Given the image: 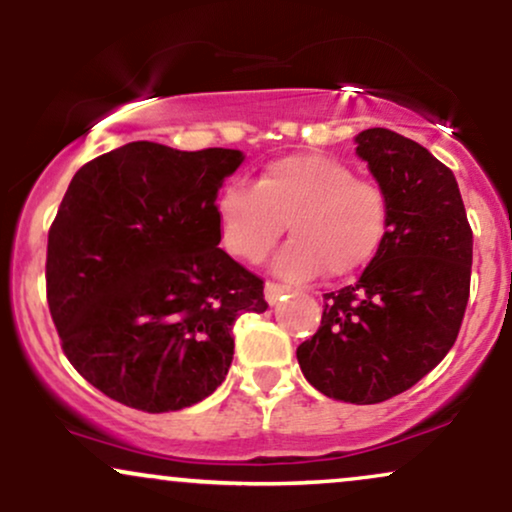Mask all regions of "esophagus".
<instances>
[{
  "instance_id": "34e87169",
  "label": "esophagus",
  "mask_w": 512,
  "mask_h": 512,
  "mask_svg": "<svg viewBox=\"0 0 512 512\" xmlns=\"http://www.w3.org/2000/svg\"><path fill=\"white\" fill-rule=\"evenodd\" d=\"M284 293H289V286L274 284V281H267V284H264V298H267L269 305H274L279 298H284Z\"/></svg>"
}]
</instances>
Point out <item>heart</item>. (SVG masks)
I'll use <instances>...</instances> for the list:
<instances>
[{
    "label": "heart",
    "mask_w": 512,
    "mask_h": 512,
    "mask_svg": "<svg viewBox=\"0 0 512 512\" xmlns=\"http://www.w3.org/2000/svg\"><path fill=\"white\" fill-rule=\"evenodd\" d=\"M216 216L223 245L240 260L262 262L289 223L293 240L276 255L274 272L308 281L325 269L339 279L373 260L390 204L383 187L356 178L349 163L291 154L269 163L255 185L228 182L216 199Z\"/></svg>",
    "instance_id": "1"
}]
</instances>
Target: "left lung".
I'll return each mask as SVG.
<instances>
[{"mask_svg":"<svg viewBox=\"0 0 512 512\" xmlns=\"http://www.w3.org/2000/svg\"><path fill=\"white\" fill-rule=\"evenodd\" d=\"M356 144L387 195V231L356 284L322 296L320 327L296 356L322 395L378 404L419 383L455 344L472 228L455 175L431 151L383 127L363 129Z\"/></svg>","mask_w":512,"mask_h":512,"instance_id":"obj_1","label":"left lung"}]
</instances>
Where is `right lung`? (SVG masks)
Returning <instances> with one entry per match:
<instances>
[{"label":"right lung","instance_id":"obj_1","mask_svg":"<svg viewBox=\"0 0 512 512\" xmlns=\"http://www.w3.org/2000/svg\"><path fill=\"white\" fill-rule=\"evenodd\" d=\"M236 149L132 142L76 170L48 233V305L64 356L96 390L161 414L226 380L233 322L264 281L219 248L216 197Z\"/></svg>","mask_w":512,"mask_h":512}]
</instances>
